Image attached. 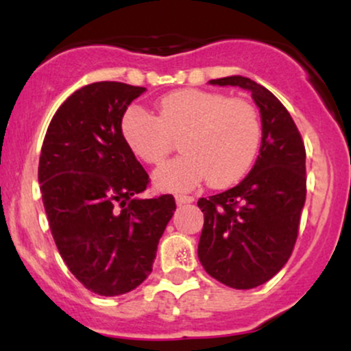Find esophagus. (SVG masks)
I'll use <instances>...</instances> for the list:
<instances>
[{"mask_svg":"<svg viewBox=\"0 0 351 351\" xmlns=\"http://www.w3.org/2000/svg\"><path fill=\"white\" fill-rule=\"evenodd\" d=\"M175 199L178 204H188V203H193V201H195L193 196H184V195H176Z\"/></svg>","mask_w":351,"mask_h":351,"instance_id":"obj_1","label":"esophagus"}]
</instances>
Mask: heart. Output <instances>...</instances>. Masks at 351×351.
<instances>
[{"mask_svg": "<svg viewBox=\"0 0 351 351\" xmlns=\"http://www.w3.org/2000/svg\"><path fill=\"white\" fill-rule=\"evenodd\" d=\"M123 142L138 160L162 165L180 140V158L155 171V183L170 191H188L208 178L215 188L239 181L261 147V120L247 100L219 92L181 88L156 104V115L138 106L120 120Z\"/></svg>", "mask_w": 351, "mask_h": 351, "instance_id": "heart-1", "label": "heart"}]
</instances>
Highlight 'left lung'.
I'll return each instance as SVG.
<instances>
[{"instance_id": "8db88e82", "label": "left lung", "mask_w": 351, "mask_h": 351, "mask_svg": "<svg viewBox=\"0 0 351 351\" xmlns=\"http://www.w3.org/2000/svg\"><path fill=\"white\" fill-rule=\"evenodd\" d=\"M209 84L251 92L263 120L251 173L237 186L198 201L204 215L199 263L221 284L245 291L272 279L293 251L307 195L305 147L287 108L261 84L241 75Z\"/></svg>"}]
</instances>
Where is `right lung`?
I'll list each match as a JSON object with an SVG mask.
<instances>
[{"label":"right lung","mask_w":351,"mask_h":351,"mask_svg":"<svg viewBox=\"0 0 351 351\" xmlns=\"http://www.w3.org/2000/svg\"><path fill=\"white\" fill-rule=\"evenodd\" d=\"M145 87L94 82L52 117L39 183L60 257L84 287L104 297L138 287L176 204L171 195L138 198L150 178L120 134V120Z\"/></svg>","instance_id":"1"}]
</instances>
